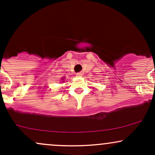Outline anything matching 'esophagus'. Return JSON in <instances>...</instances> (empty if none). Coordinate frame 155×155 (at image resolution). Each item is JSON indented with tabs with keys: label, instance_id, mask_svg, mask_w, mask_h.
I'll return each instance as SVG.
<instances>
[{
	"label": "esophagus",
	"instance_id": "obj_1",
	"mask_svg": "<svg viewBox=\"0 0 155 155\" xmlns=\"http://www.w3.org/2000/svg\"><path fill=\"white\" fill-rule=\"evenodd\" d=\"M76 76H82V73L81 72H79V73H76Z\"/></svg>",
	"mask_w": 155,
	"mask_h": 155
}]
</instances>
